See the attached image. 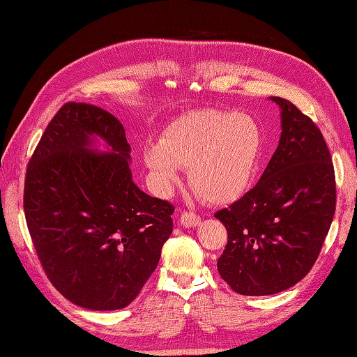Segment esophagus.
<instances>
[{
	"label": "esophagus",
	"instance_id": "obj_1",
	"mask_svg": "<svg viewBox=\"0 0 357 357\" xmlns=\"http://www.w3.org/2000/svg\"><path fill=\"white\" fill-rule=\"evenodd\" d=\"M199 223H201V217L197 215L195 212L184 211L181 213V225L185 226V228H193V226H198Z\"/></svg>",
	"mask_w": 357,
	"mask_h": 357
}]
</instances>
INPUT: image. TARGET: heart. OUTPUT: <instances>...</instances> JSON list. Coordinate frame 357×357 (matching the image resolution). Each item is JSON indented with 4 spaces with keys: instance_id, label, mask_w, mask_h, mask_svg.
<instances>
[{
    "instance_id": "heart-1",
    "label": "heart",
    "mask_w": 357,
    "mask_h": 357,
    "mask_svg": "<svg viewBox=\"0 0 357 357\" xmlns=\"http://www.w3.org/2000/svg\"><path fill=\"white\" fill-rule=\"evenodd\" d=\"M264 151V132L250 115L201 109L173 120L158 145L145 148L144 160L162 190L178 181V167L198 197L220 204L248 189Z\"/></svg>"
}]
</instances>
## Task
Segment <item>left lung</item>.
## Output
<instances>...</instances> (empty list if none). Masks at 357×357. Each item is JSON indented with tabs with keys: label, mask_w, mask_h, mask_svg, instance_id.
I'll return each instance as SVG.
<instances>
[{
	"label": "left lung",
	"mask_w": 357,
	"mask_h": 357,
	"mask_svg": "<svg viewBox=\"0 0 357 357\" xmlns=\"http://www.w3.org/2000/svg\"><path fill=\"white\" fill-rule=\"evenodd\" d=\"M281 107V139L259 183L215 218L228 231L217 268L241 295L286 290L319 257L335 212V174L315 123L289 100Z\"/></svg>",
	"instance_id": "1"
}]
</instances>
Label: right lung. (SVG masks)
Masks as SVG:
<instances>
[{
	"label": "right lung",
	"instance_id": "1",
	"mask_svg": "<svg viewBox=\"0 0 357 357\" xmlns=\"http://www.w3.org/2000/svg\"><path fill=\"white\" fill-rule=\"evenodd\" d=\"M95 137L109 151L89 148ZM119 119L66 102L26 168V225L51 284L77 306L116 310L135 300L173 231L174 207L134 184Z\"/></svg>",
	"mask_w": 357,
	"mask_h": 357
}]
</instances>
